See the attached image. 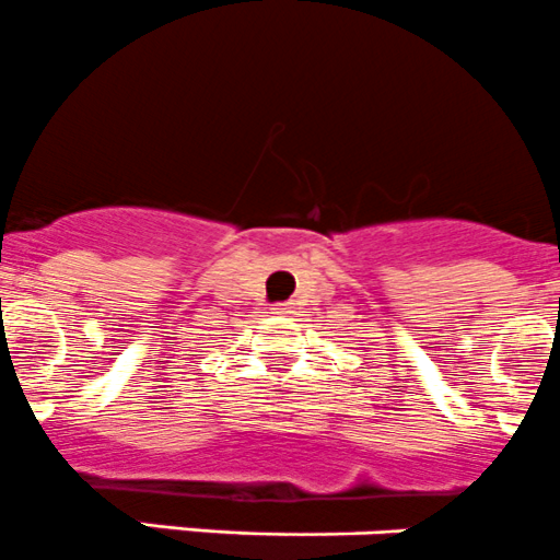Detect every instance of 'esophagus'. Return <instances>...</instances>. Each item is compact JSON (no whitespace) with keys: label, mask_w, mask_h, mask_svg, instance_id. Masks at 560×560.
I'll use <instances>...</instances> for the list:
<instances>
[{"label":"esophagus","mask_w":560,"mask_h":560,"mask_svg":"<svg viewBox=\"0 0 560 560\" xmlns=\"http://www.w3.org/2000/svg\"><path fill=\"white\" fill-rule=\"evenodd\" d=\"M292 308H295V306H292V301H284V303H276L273 312L276 314H292Z\"/></svg>","instance_id":"1"}]
</instances>
